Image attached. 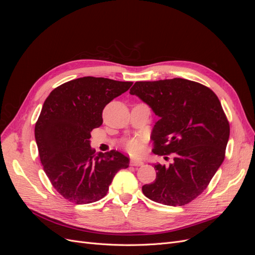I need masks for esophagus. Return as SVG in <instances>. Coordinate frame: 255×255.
Here are the masks:
<instances>
[{"mask_svg": "<svg viewBox=\"0 0 255 255\" xmlns=\"http://www.w3.org/2000/svg\"><path fill=\"white\" fill-rule=\"evenodd\" d=\"M130 165L132 166H142L143 165V161L139 160V159H130Z\"/></svg>", "mask_w": 255, "mask_h": 255, "instance_id": "34e87169", "label": "esophagus"}]
</instances>
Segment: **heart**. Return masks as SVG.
I'll list each match as a JSON object with an SVG mask.
<instances>
[{
    "instance_id": "heart-1",
    "label": "heart",
    "mask_w": 255,
    "mask_h": 255,
    "mask_svg": "<svg viewBox=\"0 0 255 255\" xmlns=\"http://www.w3.org/2000/svg\"><path fill=\"white\" fill-rule=\"evenodd\" d=\"M126 148L129 153L140 154L142 151V144L139 140L132 139V140H128L126 142Z\"/></svg>"
}]
</instances>
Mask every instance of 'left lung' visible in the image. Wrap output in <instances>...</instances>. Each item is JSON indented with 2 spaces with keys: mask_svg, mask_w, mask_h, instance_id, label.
I'll return each instance as SVG.
<instances>
[{
  "mask_svg": "<svg viewBox=\"0 0 255 255\" xmlns=\"http://www.w3.org/2000/svg\"><path fill=\"white\" fill-rule=\"evenodd\" d=\"M129 94L158 117L151 134L153 153L173 154L168 167L154 164L156 179L143 185V195L165 205L189 203L225 159L230 126L218 97L202 84L180 78L136 82Z\"/></svg>",
  "mask_w": 255,
  "mask_h": 255,
  "instance_id": "left-lung-1",
  "label": "left lung"
}]
</instances>
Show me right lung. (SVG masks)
Masks as SVG:
<instances>
[{
	"label": "right lung",
	"mask_w": 255,
	"mask_h": 255,
	"mask_svg": "<svg viewBox=\"0 0 255 255\" xmlns=\"http://www.w3.org/2000/svg\"><path fill=\"white\" fill-rule=\"evenodd\" d=\"M132 82L85 76L54 89L35 126L43 170L68 201L88 204L106 196L115 174L129 165L119 151L96 153L91 130L103 123L102 112Z\"/></svg>",
	"instance_id": "add662e5"
}]
</instances>
